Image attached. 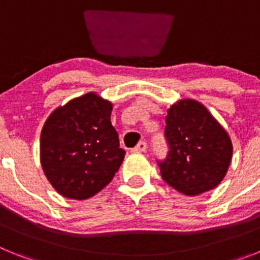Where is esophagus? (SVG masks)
Segmentation results:
<instances>
[{"instance_id": "1", "label": "esophagus", "mask_w": 260, "mask_h": 260, "mask_svg": "<svg viewBox=\"0 0 260 260\" xmlns=\"http://www.w3.org/2000/svg\"><path fill=\"white\" fill-rule=\"evenodd\" d=\"M147 143L146 142H139L135 148H133V152H146Z\"/></svg>"}]
</instances>
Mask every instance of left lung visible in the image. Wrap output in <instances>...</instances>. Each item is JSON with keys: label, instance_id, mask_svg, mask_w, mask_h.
Returning <instances> with one entry per match:
<instances>
[{"label": "left lung", "instance_id": "left-lung-1", "mask_svg": "<svg viewBox=\"0 0 260 260\" xmlns=\"http://www.w3.org/2000/svg\"><path fill=\"white\" fill-rule=\"evenodd\" d=\"M167 160L158 162L162 180L174 190L195 197L224 180L233 155L228 132L202 103L181 99L168 109Z\"/></svg>", "mask_w": 260, "mask_h": 260}]
</instances>
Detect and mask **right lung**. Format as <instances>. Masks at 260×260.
<instances>
[{"mask_svg":"<svg viewBox=\"0 0 260 260\" xmlns=\"http://www.w3.org/2000/svg\"><path fill=\"white\" fill-rule=\"evenodd\" d=\"M113 104L87 92L53 110L40 135V162L53 189L84 201L113 180L125 157L110 122Z\"/></svg>","mask_w":260,"mask_h":260,"instance_id":"obj_1","label":"right lung"}]
</instances>
